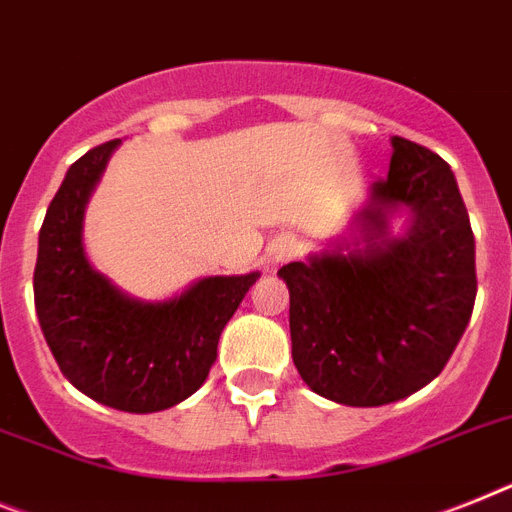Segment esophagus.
Listing matches in <instances>:
<instances>
[{
  "label": "esophagus",
  "instance_id": "obj_1",
  "mask_svg": "<svg viewBox=\"0 0 512 512\" xmlns=\"http://www.w3.org/2000/svg\"><path fill=\"white\" fill-rule=\"evenodd\" d=\"M296 249H299V242H296L294 236H278L276 242L270 244V255L276 263H283V260H289V257L296 255Z\"/></svg>",
  "mask_w": 512,
  "mask_h": 512
}]
</instances>
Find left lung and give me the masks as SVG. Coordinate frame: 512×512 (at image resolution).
<instances>
[{"mask_svg": "<svg viewBox=\"0 0 512 512\" xmlns=\"http://www.w3.org/2000/svg\"><path fill=\"white\" fill-rule=\"evenodd\" d=\"M415 213L401 240L384 216ZM367 249L289 263L291 356L302 380L343 406H385L435 380L461 341L476 299L474 231L450 166L393 137L385 179L362 213Z\"/></svg>", "mask_w": 512, "mask_h": 512, "instance_id": "1", "label": "left lung"}]
</instances>
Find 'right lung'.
Segmentation results:
<instances>
[{
    "label": "right lung",
    "instance_id": "obj_1",
    "mask_svg": "<svg viewBox=\"0 0 512 512\" xmlns=\"http://www.w3.org/2000/svg\"><path fill=\"white\" fill-rule=\"evenodd\" d=\"M119 140L90 148L64 176L38 234L33 296L62 375L93 401L130 414L190 398L218 356L223 325L260 273L210 276L169 302H135L90 268L83 210Z\"/></svg>",
    "mask_w": 512,
    "mask_h": 512
}]
</instances>
